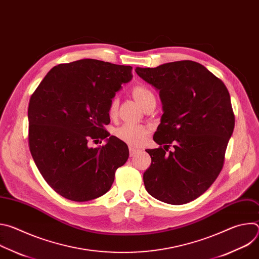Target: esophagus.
<instances>
[{"label":"esophagus","instance_id":"obj_1","mask_svg":"<svg viewBox=\"0 0 259 259\" xmlns=\"http://www.w3.org/2000/svg\"><path fill=\"white\" fill-rule=\"evenodd\" d=\"M137 153H138V150H137V149H134V147H130V149H129V154H130V157H133V156H135Z\"/></svg>","mask_w":259,"mask_h":259}]
</instances>
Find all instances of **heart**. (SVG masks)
<instances>
[{"mask_svg": "<svg viewBox=\"0 0 259 259\" xmlns=\"http://www.w3.org/2000/svg\"><path fill=\"white\" fill-rule=\"evenodd\" d=\"M132 95L135 100L141 105L142 108L149 104L156 102V96L154 92L144 85H136L132 88ZM118 109V99L116 97L112 98L108 103L107 115L110 118H114ZM149 134V129L144 126L127 123L122 125L116 130V136L123 142L131 146H139L144 141L145 137Z\"/></svg>", "mask_w": 259, "mask_h": 259, "instance_id": "obj_1", "label": "heart"}]
</instances>
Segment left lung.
<instances>
[{
  "instance_id": "8db88e82",
  "label": "left lung",
  "mask_w": 259,
  "mask_h": 259,
  "mask_svg": "<svg viewBox=\"0 0 259 259\" xmlns=\"http://www.w3.org/2000/svg\"><path fill=\"white\" fill-rule=\"evenodd\" d=\"M135 71L160 91L164 110L154 135L160 147L146 150L152 164L143 173L144 187L159 201L187 204L204 194L224 167L235 127L230 93L223 81L192 60Z\"/></svg>"
}]
</instances>
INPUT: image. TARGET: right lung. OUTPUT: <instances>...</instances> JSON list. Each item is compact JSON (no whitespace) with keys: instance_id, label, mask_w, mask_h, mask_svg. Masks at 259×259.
Here are the masks:
<instances>
[{"instance_id":"obj_1","label":"right lung","mask_w":259,"mask_h":259,"mask_svg":"<svg viewBox=\"0 0 259 259\" xmlns=\"http://www.w3.org/2000/svg\"><path fill=\"white\" fill-rule=\"evenodd\" d=\"M132 79V66L81 59L54 66L31 94L28 146L49 186L75 202L96 199L109 191L116 170L129 157L128 146L110 136L92 149L90 141L109 136L108 103Z\"/></svg>"}]
</instances>
